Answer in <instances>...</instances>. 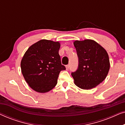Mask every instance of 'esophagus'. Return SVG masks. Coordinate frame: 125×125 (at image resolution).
I'll return each instance as SVG.
<instances>
[{
	"label": "esophagus",
	"mask_w": 125,
	"mask_h": 125,
	"mask_svg": "<svg viewBox=\"0 0 125 125\" xmlns=\"http://www.w3.org/2000/svg\"><path fill=\"white\" fill-rule=\"evenodd\" d=\"M69 65H66V69H69Z\"/></svg>",
	"instance_id": "obj_1"
}]
</instances>
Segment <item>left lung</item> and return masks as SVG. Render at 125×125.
<instances>
[{"mask_svg":"<svg viewBox=\"0 0 125 125\" xmlns=\"http://www.w3.org/2000/svg\"><path fill=\"white\" fill-rule=\"evenodd\" d=\"M78 57V66L72 73L74 83L83 89H90L101 83L110 69L106 51L90 39L73 42Z\"/></svg>","mask_w":125,"mask_h":125,"instance_id":"8db88e82","label":"left lung"}]
</instances>
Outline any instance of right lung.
<instances>
[{
	"mask_svg": "<svg viewBox=\"0 0 125 125\" xmlns=\"http://www.w3.org/2000/svg\"><path fill=\"white\" fill-rule=\"evenodd\" d=\"M60 48L59 42L42 39L31 46L24 54L20 64L21 73L35 91H50L57 84L60 72L65 70L61 64Z\"/></svg>",
	"mask_w": 125,
	"mask_h": 125,
	"instance_id": "right-lung-1",
	"label": "right lung"
}]
</instances>
